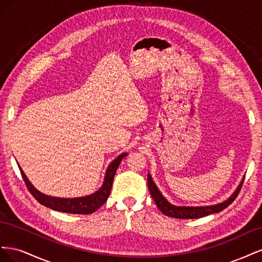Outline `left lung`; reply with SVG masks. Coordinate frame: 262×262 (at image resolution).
Here are the masks:
<instances>
[{
  "mask_svg": "<svg viewBox=\"0 0 262 262\" xmlns=\"http://www.w3.org/2000/svg\"><path fill=\"white\" fill-rule=\"evenodd\" d=\"M244 180H242L241 185L237 187L235 190V192L228 198V199L224 202L219 203V204H214V205H205V207H177V205H173L169 203L166 198L162 194V192L158 190L156 187L155 182L152 179V176L147 173V186L149 193L152 195L154 202L156 203L157 208L164 213L165 215L170 216V217H175V219H199L210 215V214L213 213H219L221 211H223L226 209L229 204H231L236 198L238 195L242 186H243Z\"/></svg>",
  "mask_w": 262,
  "mask_h": 262,
  "instance_id": "8db88e82",
  "label": "left lung"
}]
</instances>
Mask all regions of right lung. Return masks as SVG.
Wrapping results in <instances>:
<instances>
[{"label":"right lung","mask_w":262,"mask_h":262,"mask_svg":"<svg viewBox=\"0 0 262 262\" xmlns=\"http://www.w3.org/2000/svg\"><path fill=\"white\" fill-rule=\"evenodd\" d=\"M128 154L122 153L119 155L116 160H114L110 165L108 166V168L106 170V175L104 179V184L97 190L96 192H94L90 195L86 196H81V198H69V199H66V198H57V196H50L41 193L38 190L30 184V181L26 177L25 173L21 170L19 167V170L21 172V177L25 181V184L29 190V192L33 194L35 199L45 207L55 210V211H60V212H64V213H73V214H91L95 211H97L102 204H104L108 196L110 194V190H112L113 187V182L115 178V173L117 171V168L119 164H120L121 160L126 156Z\"/></svg>","instance_id":"obj_1"}]
</instances>
